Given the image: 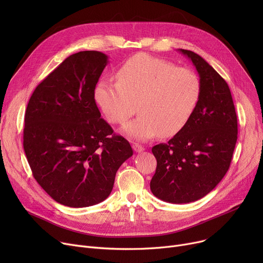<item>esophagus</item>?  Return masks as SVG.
Segmentation results:
<instances>
[{
  "label": "esophagus",
  "mask_w": 263,
  "mask_h": 263,
  "mask_svg": "<svg viewBox=\"0 0 263 263\" xmlns=\"http://www.w3.org/2000/svg\"><path fill=\"white\" fill-rule=\"evenodd\" d=\"M132 148H133L134 151H136V153H142V151L145 150V147H144V146H142V145H140V144H136V143L132 145Z\"/></svg>",
  "instance_id": "1"
}]
</instances>
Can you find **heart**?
<instances>
[{
	"instance_id": "obj_1",
	"label": "heart",
	"mask_w": 263,
	"mask_h": 263,
	"mask_svg": "<svg viewBox=\"0 0 263 263\" xmlns=\"http://www.w3.org/2000/svg\"><path fill=\"white\" fill-rule=\"evenodd\" d=\"M199 96L200 81L194 71L148 54L130 58L119 67L116 81L102 79L93 89L95 102L112 123L127 121L139 105L141 115L122 127L137 141L182 130Z\"/></svg>"
}]
</instances>
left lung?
<instances>
[{
    "label": "left lung",
    "instance_id": "1",
    "mask_svg": "<svg viewBox=\"0 0 263 263\" xmlns=\"http://www.w3.org/2000/svg\"><path fill=\"white\" fill-rule=\"evenodd\" d=\"M196 67L200 96L191 119L166 144L153 147L157 170L153 194L173 203L198 200L226 175L238 140V119L230 89L198 54L179 49Z\"/></svg>",
    "mask_w": 263,
    "mask_h": 263
}]
</instances>
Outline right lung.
<instances>
[{"instance_id": "obj_1", "label": "right lung", "mask_w": 263, "mask_h": 263, "mask_svg": "<svg viewBox=\"0 0 263 263\" xmlns=\"http://www.w3.org/2000/svg\"><path fill=\"white\" fill-rule=\"evenodd\" d=\"M106 64L98 51L70 55L35 88L25 110L23 148L33 176L55 201L72 208L106 199L133 155L93 99Z\"/></svg>"}]
</instances>
